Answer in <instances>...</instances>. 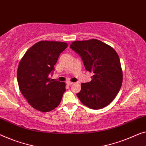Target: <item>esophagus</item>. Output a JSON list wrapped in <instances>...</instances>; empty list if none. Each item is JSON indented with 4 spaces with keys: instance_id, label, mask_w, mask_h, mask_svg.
<instances>
[{
    "instance_id": "obj_1",
    "label": "esophagus",
    "mask_w": 146,
    "mask_h": 146,
    "mask_svg": "<svg viewBox=\"0 0 146 146\" xmlns=\"http://www.w3.org/2000/svg\"><path fill=\"white\" fill-rule=\"evenodd\" d=\"M74 84L73 82H70V81L66 82V84H67V85H68V86H70V85H72V84Z\"/></svg>"
}]
</instances>
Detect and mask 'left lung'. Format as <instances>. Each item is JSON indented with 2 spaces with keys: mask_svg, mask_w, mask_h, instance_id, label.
I'll return each mask as SVG.
<instances>
[{
  "mask_svg": "<svg viewBox=\"0 0 146 146\" xmlns=\"http://www.w3.org/2000/svg\"><path fill=\"white\" fill-rule=\"evenodd\" d=\"M70 47L79 54L91 82L81 84L78 98L84 105L100 109L110 104L121 88L123 74L119 56L113 47L98 39L74 41Z\"/></svg>",
  "mask_w": 146,
  "mask_h": 146,
  "instance_id": "1",
  "label": "left lung"
}]
</instances>
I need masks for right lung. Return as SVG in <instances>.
<instances>
[{"mask_svg": "<svg viewBox=\"0 0 146 146\" xmlns=\"http://www.w3.org/2000/svg\"><path fill=\"white\" fill-rule=\"evenodd\" d=\"M67 47L64 42L41 41L29 48L20 61L17 70L19 89L29 104L38 111H50L60 104L66 84L53 82L49 74Z\"/></svg>", "mask_w": 146, "mask_h": 146, "instance_id": "add662e5", "label": "right lung"}]
</instances>
